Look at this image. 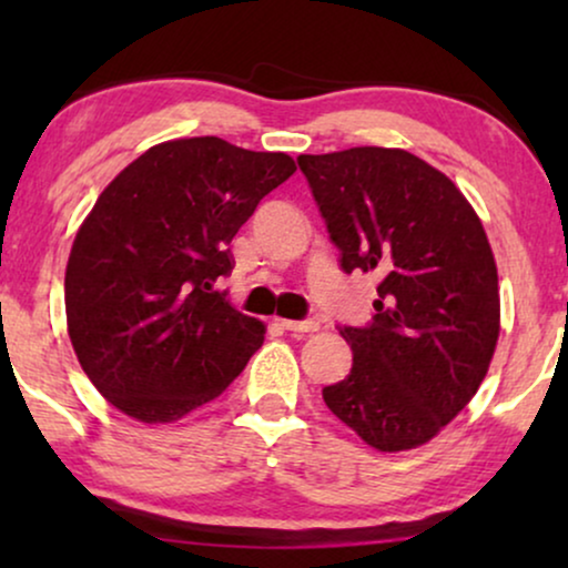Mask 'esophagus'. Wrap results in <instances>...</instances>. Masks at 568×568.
<instances>
[{"label":"esophagus","instance_id":"obj_1","mask_svg":"<svg viewBox=\"0 0 568 568\" xmlns=\"http://www.w3.org/2000/svg\"><path fill=\"white\" fill-rule=\"evenodd\" d=\"M282 325L292 333H313L321 328V323L313 321V317H310V321H282Z\"/></svg>","mask_w":568,"mask_h":568}]
</instances>
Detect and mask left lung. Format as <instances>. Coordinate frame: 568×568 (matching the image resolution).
<instances>
[{
	"label": "left lung",
	"instance_id": "left-lung-1",
	"mask_svg": "<svg viewBox=\"0 0 568 568\" xmlns=\"http://www.w3.org/2000/svg\"><path fill=\"white\" fill-rule=\"evenodd\" d=\"M346 274L377 278L367 325H341L352 372L323 400L379 453L429 442L484 383L499 338V276L468 199L416 154H300Z\"/></svg>",
	"mask_w": 568,
	"mask_h": 568
}]
</instances>
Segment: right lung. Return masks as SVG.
I'll list each match as a JSON object with an SVG mask.
<instances>
[{"label":"right lung","instance_id":"right-lung-1","mask_svg":"<svg viewBox=\"0 0 568 568\" xmlns=\"http://www.w3.org/2000/svg\"><path fill=\"white\" fill-rule=\"evenodd\" d=\"M294 170L284 152L193 136L146 150L100 193L69 253L64 302L77 359L108 403L178 422L245 369L266 328L216 282L232 274V237Z\"/></svg>","mask_w":568,"mask_h":568}]
</instances>
